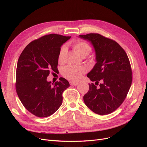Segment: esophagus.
Masks as SVG:
<instances>
[{
	"label": "esophagus",
	"instance_id": "34e87169",
	"mask_svg": "<svg viewBox=\"0 0 147 147\" xmlns=\"http://www.w3.org/2000/svg\"><path fill=\"white\" fill-rule=\"evenodd\" d=\"M69 84H71V85H73V86H76L78 85V84H79V83H77V82H69Z\"/></svg>",
	"mask_w": 147,
	"mask_h": 147
}]
</instances>
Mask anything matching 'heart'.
Segmentation results:
<instances>
[{
  "mask_svg": "<svg viewBox=\"0 0 147 147\" xmlns=\"http://www.w3.org/2000/svg\"><path fill=\"white\" fill-rule=\"evenodd\" d=\"M73 47L74 51L79 55L82 58L86 57L92 51L90 45L86 42L78 41L74 43ZM67 53L65 46H62L58 57L59 63H63ZM86 71V69L84 67H78L74 65H67L62 69V74L66 79L78 81L80 79L82 76Z\"/></svg>",
  "mask_w": 147,
  "mask_h": 147,
  "instance_id": "obj_1",
  "label": "heart"
}]
</instances>
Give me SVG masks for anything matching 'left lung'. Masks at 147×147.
Segmentation results:
<instances>
[{
	"instance_id": "obj_1",
	"label": "left lung",
	"mask_w": 147,
	"mask_h": 147,
	"mask_svg": "<svg viewBox=\"0 0 147 147\" xmlns=\"http://www.w3.org/2000/svg\"><path fill=\"white\" fill-rule=\"evenodd\" d=\"M91 43L95 51L96 62L87 77L94 83L83 96L84 104L96 114L111 113L125 99L132 81V69L125 50L113 40L98 33L79 35Z\"/></svg>"
}]
</instances>
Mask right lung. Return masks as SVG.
I'll return each mask as SVG.
<instances>
[{
  "instance_id": "right-lung-1",
  "label": "right lung",
  "mask_w": 147,
  "mask_h": 147,
  "mask_svg": "<svg viewBox=\"0 0 147 147\" xmlns=\"http://www.w3.org/2000/svg\"><path fill=\"white\" fill-rule=\"evenodd\" d=\"M71 38L57 34L45 35L30 42L19 57L16 72V91L22 105L38 117L56 112L63 103V92L69 82L47 81L51 71H56L61 46Z\"/></svg>"
}]
</instances>
